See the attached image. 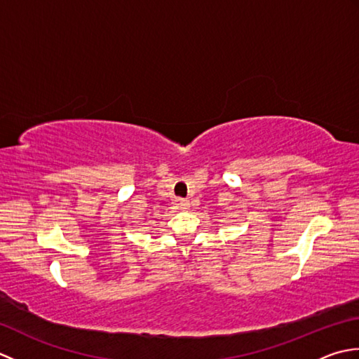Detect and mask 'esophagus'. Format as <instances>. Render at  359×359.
Listing matches in <instances>:
<instances>
[{
    "label": "esophagus",
    "instance_id": "34e87169",
    "mask_svg": "<svg viewBox=\"0 0 359 359\" xmlns=\"http://www.w3.org/2000/svg\"><path fill=\"white\" fill-rule=\"evenodd\" d=\"M179 205H180V208H182V210H188V207H189V202H188V201H185V199H180V201H179Z\"/></svg>",
    "mask_w": 359,
    "mask_h": 359
}]
</instances>
